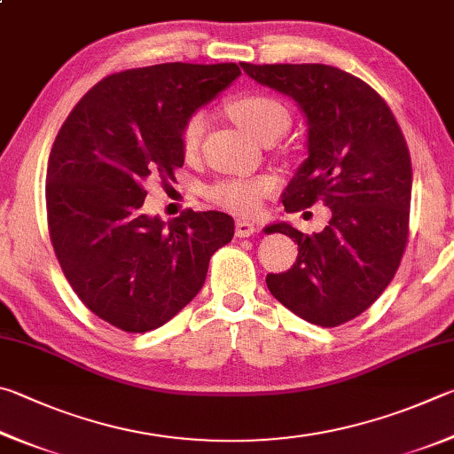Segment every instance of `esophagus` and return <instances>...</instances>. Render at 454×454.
<instances>
[{"label":"esophagus","instance_id":"obj_1","mask_svg":"<svg viewBox=\"0 0 454 454\" xmlns=\"http://www.w3.org/2000/svg\"><path fill=\"white\" fill-rule=\"evenodd\" d=\"M235 233H237V237H251L257 233V225L251 219L241 217L235 223Z\"/></svg>","mask_w":454,"mask_h":454}]
</instances>
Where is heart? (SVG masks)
Wrapping results in <instances>:
<instances>
[{
    "label": "heart",
    "mask_w": 454,
    "mask_h": 454,
    "mask_svg": "<svg viewBox=\"0 0 454 454\" xmlns=\"http://www.w3.org/2000/svg\"><path fill=\"white\" fill-rule=\"evenodd\" d=\"M229 114L235 119V123L247 131L257 141L269 133L281 135L289 127V114L279 101L269 98L263 93H247L241 98H235L229 103ZM207 127V115L193 114L181 129V147L187 155H193L201 145L203 133ZM273 187L271 177L257 179H235L219 183L211 189V199L219 207L231 209L237 213H251L257 209L259 199L269 193Z\"/></svg>",
    "instance_id": "obj_1"
}]
</instances>
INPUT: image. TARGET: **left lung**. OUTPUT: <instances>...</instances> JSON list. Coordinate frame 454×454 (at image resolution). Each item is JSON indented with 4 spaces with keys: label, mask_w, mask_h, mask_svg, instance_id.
Wrapping results in <instances>:
<instances>
[{
    "label": "left lung",
    "mask_w": 454,
    "mask_h": 454,
    "mask_svg": "<svg viewBox=\"0 0 454 454\" xmlns=\"http://www.w3.org/2000/svg\"><path fill=\"white\" fill-rule=\"evenodd\" d=\"M245 74L297 103L307 123V159L283 205L331 209L319 233L287 221L269 225L299 245L287 273L267 275L271 295L313 325L337 327L379 299L399 269L409 237L412 167L401 127L359 77L323 63H241Z\"/></svg>",
    "instance_id": "obj_1"
}]
</instances>
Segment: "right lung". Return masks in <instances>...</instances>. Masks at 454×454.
I'll return each instance as SVG.
<instances>
[{
  "mask_svg": "<svg viewBox=\"0 0 454 454\" xmlns=\"http://www.w3.org/2000/svg\"><path fill=\"white\" fill-rule=\"evenodd\" d=\"M235 63H161L101 79L71 111L47 161V223L71 289L127 333L173 319L201 291L209 259L235 235L231 215L143 213L151 175L185 163L181 129L227 90Z\"/></svg>",
  "mask_w": 454,
  "mask_h": 454,
  "instance_id": "1",
  "label": "right lung"
}]
</instances>
